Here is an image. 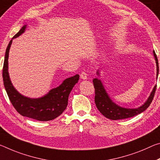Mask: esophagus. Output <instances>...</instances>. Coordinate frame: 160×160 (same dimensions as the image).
Returning <instances> with one entry per match:
<instances>
[{"instance_id":"obj_1","label":"esophagus","mask_w":160,"mask_h":160,"mask_svg":"<svg viewBox=\"0 0 160 160\" xmlns=\"http://www.w3.org/2000/svg\"><path fill=\"white\" fill-rule=\"evenodd\" d=\"M80 78H81V79H82V80H86L88 78L87 73L85 72H82L80 74Z\"/></svg>"}]
</instances>
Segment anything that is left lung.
Here are the masks:
<instances>
[{"label":"left lung","mask_w":160,"mask_h":160,"mask_svg":"<svg viewBox=\"0 0 160 160\" xmlns=\"http://www.w3.org/2000/svg\"><path fill=\"white\" fill-rule=\"evenodd\" d=\"M154 58H155L157 63V70H158V75L159 73V65L158 60L155 52H153ZM93 85L95 88V102L97 106V108L102 113L105 118L110 119L112 120H122V119H126L132 118L135 115L144 112L150 105L152 101L154 93H155L157 85L154 86V89L152 92L150 96H149L147 102L144 104L142 106L136 109H127L123 108L120 106L117 105L115 103L112 102V101L109 98L108 93L104 88L103 85L100 80L95 78L93 80Z\"/></svg>","instance_id":"left-lung-1"}]
</instances>
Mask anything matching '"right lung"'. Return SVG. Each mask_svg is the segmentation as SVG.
Wrapping results in <instances>:
<instances>
[{
  "label": "right lung",
  "instance_id": "1",
  "mask_svg": "<svg viewBox=\"0 0 160 160\" xmlns=\"http://www.w3.org/2000/svg\"><path fill=\"white\" fill-rule=\"evenodd\" d=\"M25 26L26 25H24L12 38L21 35L25 31ZM11 43L12 40L6 50L2 68V80L8 96L12 106L21 115L36 120L50 121L58 118L66 109L68 97L72 88L79 80V75H75L65 79L60 86L53 88L49 93L41 98L30 99L24 97L13 88L8 72V58Z\"/></svg>",
  "mask_w": 160,
  "mask_h": 160
}]
</instances>
